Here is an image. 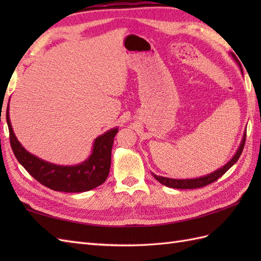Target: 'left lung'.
<instances>
[{
	"instance_id": "left-lung-1",
	"label": "left lung",
	"mask_w": 261,
	"mask_h": 261,
	"mask_svg": "<svg viewBox=\"0 0 261 261\" xmlns=\"http://www.w3.org/2000/svg\"><path fill=\"white\" fill-rule=\"evenodd\" d=\"M231 56L236 59V57L233 55L231 54ZM237 62V59H236ZM238 63V62H237ZM239 65V63H238ZM240 67V66H239ZM241 69V67H240ZM245 141H246V131L243 132V136H242V140L239 145V148H238L237 152L234 153V156L232 157L228 163H226L223 167H221L219 169H216L212 173H210L207 175H204L201 177H196V178H186V179H177V178H169V177H163V176H158L156 174H152V176L156 178L160 184H163L167 187H171V188H178V190H193V188H199V187H203V186H206L211 182L215 181L218 178H220L221 176H222L224 173H226L232 166H233L237 162L238 159L240 158L242 150H243V147H245Z\"/></svg>"
}]
</instances>
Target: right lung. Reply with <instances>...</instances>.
<instances>
[{"label": "right lung", "mask_w": 261, "mask_h": 261, "mask_svg": "<svg viewBox=\"0 0 261 261\" xmlns=\"http://www.w3.org/2000/svg\"><path fill=\"white\" fill-rule=\"evenodd\" d=\"M10 102V99H9ZM7 109V122L10 143L18 162L40 184L50 190L66 193L91 191L107 180L111 167V152L118 127H113L98 136L93 142L92 152L84 162L77 165L63 166L46 162L25 150L15 137Z\"/></svg>", "instance_id": "obj_1"}]
</instances>
